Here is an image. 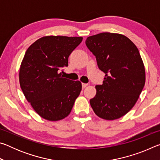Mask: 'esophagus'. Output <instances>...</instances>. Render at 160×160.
<instances>
[{"mask_svg":"<svg viewBox=\"0 0 160 160\" xmlns=\"http://www.w3.org/2000/svg\"><path fill=\"white\" fill-rule=\"evenodd\" d=\"M88 85V84H87V83H82V88H86L87 86Z\"/></svg>","mask_w":160,"mask_h":160,"instance_id":"esophagus-1","label":"esophagus"}]
</instances>
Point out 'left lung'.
Wrapping results in <instances>:
<instances>
[{"mask_svg": "<svg viewBox=\"0 0 160 160\" xmlns=\"http://www.w3.org/2000/svg\"><path fill=\"white\" fill-rule=\"evenodd\" d=\"M85 44L104 72L102 85L90 103L95 114L105 120L126 115L139 98L145 83V70L133 42L123 34L102 32L87 38Z\"/></svg>", "mask_w": 160, "mask_h": 160, "instance_id": "obj_1", "label": "left lung"}]
</instances>
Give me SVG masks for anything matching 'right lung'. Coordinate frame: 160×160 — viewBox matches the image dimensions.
<instances>
[{
    "label": "right lung",
    "instance_id": "right-lung-1",
    "mask_svg": "<svg viewBox=\"0 0 160 160\" xmlns=\"http://www.w3.org/2000/svg\"><path fill=\"white\" fill-rule=\"evenodd\" d=\"M82 41L81 37L45 36L26 51L19 72L20 88L34 110L46 120L67 117L82 90L80 81L67 79L60 72Z\"/></svg>",
    "mask_w": 160,
    "mask_h": 160
}]
</instances>
